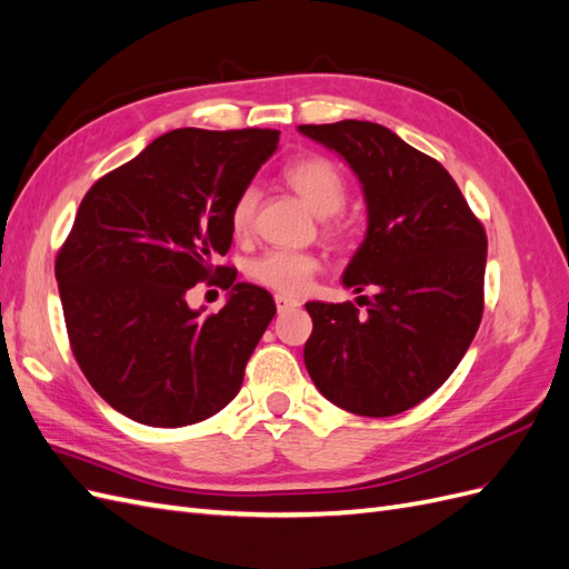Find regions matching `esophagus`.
<instances>
[{"mask_svg":"<svg viewBox=\"0 0 569 569\" xmlns=\"http://www.w3.org/2000/svg\"><path fill=\"white\" fill-rule=\"evenodd\" d=\"M274 306H278V313H289V311H297L301 303L297 299H289V297L278 295V297H274Z\"/></svg>","mask_w":569,"mask_h":569,"instance_id":"obj_1","label":"esophagus"}]
</instances>
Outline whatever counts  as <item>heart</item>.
Segmentation results:
<instances>
[{
	"label": "heart",
	"mask_w": 569,
	"mask_h": 569,
	"mask_svg": "<svg viewBox=\"0 0 569 569\" xmlns=\"http://www.w3.org/2000/svg\"><path fill=\"white\" fill-rule=\"evenodd\" d=\"M284 182L308 203V209L320 218H330L341 211L347 201V182H343L339 168L322 157H306L291 161L284 168ZM258 189L244 187L237 194L230 209V228L237 237H244L256 216ZM320 270L318 256L303 251L270 249L258 256L249 268L251 280L268 289L280 291V295L301 297L313 284V278Z\"/></svg>",
	"instance_id": "heart-1"
}]
</instances>
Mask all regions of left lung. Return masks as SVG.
<instances>
[{
    "mask_svg": "<svg viewBox=\"0 0 569 569\" xmlns=\"http://www.w3.org/2000/svg\"><path fill=\"white\" fill-rule=\"evenodd\" d=\"M360 182L366 237L341 284L372 299L308 301L303 363L335 406L389 418L418 406L458 368L485 311L487 234L439 161L368 120L299 126Z\"/></svg>",
    "mask_w": 569,
    "mask_h": 569,
    "instance_id": "1",
    "label": "left lung"
}]
</instances>
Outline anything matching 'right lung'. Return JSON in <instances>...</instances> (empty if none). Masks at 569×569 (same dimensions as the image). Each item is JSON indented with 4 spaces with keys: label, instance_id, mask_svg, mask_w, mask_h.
Masks as SVG:
<instances>
[{
    "label": "right lung",
    "instance_id": "1",
    "mask_svg": "<svg viewBox=\"0 0 569 569\" xmlns=\"http://www.w3.org/2000/svg\"><path fill=\"white\" fill-rule=\"evenodd\" d=\"M278 142V130H170L84 194L59 297L80 370L126 418L194 425L242 387L272 297L232 268H216L230 289L218 313L189 308L187 291L230 251L232 201Z\"/></svg>",
    "mask_w": 569,
    "mask_h": 569
}]
</instances>
